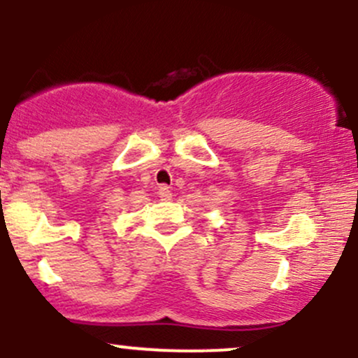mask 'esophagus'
I'll use <instances>...</instances> for the list:
<instances>
[{"instance_id": "obj_1", "label": "esophagus", "mask_w": 358, "mask_h": 358, "mask_svg": "<svg viewBox=\"0 0 358 358\" xmlns=\"http://www.w3.org/2000/svg\"><path fill=\"white\" fill-rule=\"evenodd\" d=\"M158 194H159L161 200H170L173 197V195H171V188L168 187V185H161L159 190H158Z\"/></svg>"}]
</instances>
